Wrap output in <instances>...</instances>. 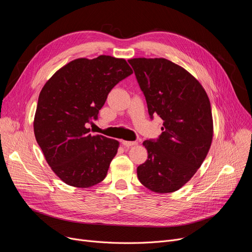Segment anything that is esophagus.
Returning a JSON list of instances; mask_svg holds the SVG:
<instances>
[{
    "instance_id": "1",
    "label": "esophagus",
    "mask_w": 252,
    "mask_h": 252,
    "mask_svg": "<svg viewBox=\"0 0 252 252\" xmlns=\"http://www.w3.org/2000/svg\"><path fill=\"white\" fill-rule=\"evenodd\" d=\"M122 144L124 145L125 147H131V146H135V145H137L138 143L136 141H133V142H129V141H122Z\"/></svg>"
}]
</instances>
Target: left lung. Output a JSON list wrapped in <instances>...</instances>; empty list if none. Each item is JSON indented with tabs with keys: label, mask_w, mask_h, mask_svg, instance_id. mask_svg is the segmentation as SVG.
Returning a JSON list of instances; mask_svg holds the SVG:
<instances>
[{
	"label": "left lung",
	"mask_w": 252,
	"mask_h": 252,
	"mask_svg": "<svg viewBox=\"0 0 252 252\" xmlns=\"http://www.w3.org/2000/svg\"><path fill=\"white\" fill-rule=\"evenodd\" d=\"M128 62L149 115L163 121L159 139L143 142L148 159L138 166V179L150 191L173 193L191 180L210 149L214 121L209 98L189 71L167 59L142 57Z\"/></svg>",
	"instance_id": "obj_1"
}]
</instances>
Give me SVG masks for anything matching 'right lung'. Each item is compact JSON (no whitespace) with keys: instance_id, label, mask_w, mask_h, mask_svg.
I'll list each match as a JSON object with an SVG mask.
<instances>
[{"instance_id":"right-lung-1","label":"right lung","mask_w":252,"mask_h":252,"mask_svg":"<svg viewBox=\"0 0 252 252\" xmlns=\"http://www.w3.org/2000/svg\"><path fill=\"white\" fill-rule=\"evenodd\" d=\"M131 73L124 58H77L43 87L33 119L34 136L46 161L65 184L90 188L107 175L119 142L91 135L87 124L97 118L112 88Z\"/></svg>"}]
</instances>
